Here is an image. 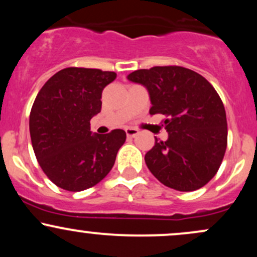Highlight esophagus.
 Listing matches in <instances>:
<instances>
[{"label": "esophagus", "mask_w": 257, "mask_h": 257, "mask_svg": "<svg viewBox=\"0 0 257 257\" xmlns=\"http://www.w3.org/2000/svg\"><path fill=\"white\" fill-rule=\"evenodd\" d=\"M125 133H126V137L128 138H135L139 134V131L134 128H126Z\"/></svg>", "instance_id": "esophagus-1"}]
</instances>
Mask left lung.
Here are the masks:
<instances>
[{
    "instance_id": "1",
    "label": "left lung",
    "mask_w": 257,
    "mask_h": 257,
    "mask_svg": "<svg viewBox=\"0 0 257 257\" xmlns=\"http://www.w3.org/2000/svg\"><path fill=\"white\" fill-rule=\"evenodd\" d=\"M145 85L168 140L156 138L146 166L168 187L191 192L208 184L222 163L227 147L225 106L215 88L199 73L182 66H155L128 76Z\"/></svg>"
}]
</instances>
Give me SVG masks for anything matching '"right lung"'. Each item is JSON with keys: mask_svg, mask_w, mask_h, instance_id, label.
<instances>
[{"mask_svg": "<svg viewBox=\"0 0 257 257\" xmlns=\"http://www.w3.org/2000/svg\"><path fill=\"white\" fill-rule=\"evenodd\" d=\"M117 75L85 67H66L38 91L30 112L32 149L53 184L79 192L110 173L126 134L90 132L91 117L101 111V94Z\"/></svg>", "mask_w": 257, "mask_h": 257, "instance_id": "right-lung-1", "label": "right lung"}]
</instances>
